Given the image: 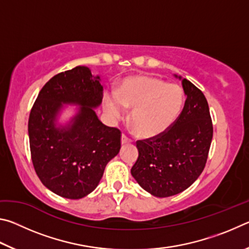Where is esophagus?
Returning <instances> with one entry per match:
<instances>
[{"mask_svg": "<svg viewBox=\"0 0 249 249\" xmlns=\"http://www.w3.org/2000/svg\"><path fill=\"white\" fill-rule=\"evenodd\" d=\"M132 140L127 136V135L122 134V144H127V142H130Z\"/></svg>", "mask_w": 249, "mask_h": 249, "instance_id": "obj_1", "label": "esophagus"}]
</instances>
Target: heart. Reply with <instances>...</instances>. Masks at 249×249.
<instances>
[{"mask_svg":"<svg viewBox=\"0 0 249 249\" xmlns=\"http://www.w3.org/2000/svg\"><path fill=\"white\" fill-rule=\"evenodd\" d=\"M183 91L174 83L137 75L126 79L117 93L104 95V108L112 119L124 114V107L133 108L130 122L138 135L153 137L170 127L183 107Z\"/></svg>","mask_w":249,"mask_h":249,"instance_id":"heart-1","label":"heart"}]
</instances>
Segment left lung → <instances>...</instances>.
Returning <instances> with one entry per match:
<instances>
[{
    "instance_id": "8db88e82",
    "label": "left lung",
    "mask_w": 249,
    "mask_h": 249,
    "mask_svg": "<svg viewBox=\"0 0 249 249\" xmlns=\"http://www.w3.org/2000/svg\"><path fill=\"white\" fill-rule=\"evenodd\" d=\"M181 83L187 99L178 119L166 132L136 142L140 155L130 169L141 187L158 197L178 195L199 178L213 137L203 92L187 79Z\"/></svg>"
}]
</instances>
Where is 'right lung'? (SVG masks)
I'll use <instances>...</instances> for the list:
<instances>
[{"label": "right lung", "instance_id": "obj_1", "mask_svg": "<svg viewBox=\"0 0 249 249\" xmlns=\"http://www.w3.org/2000/svg\"><path fill=\"white\" fill-rule=\"evenodd\" d=\"M103 87L88 67L78 66L45 84L31 109L29 147L34 169L46 188L67 199H81L99 184L105 166L121 149V130L108 127L93 107ZM62 103L81 105L73 123L55 127Z\"/></svg>", "mask_w": 249, "mask_h": 249}]
</instances>
